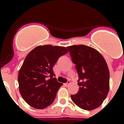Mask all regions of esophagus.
I'll list each match as a JSON object with an SVG mask.
<instances>
[{"mask_svg":"<svg viewBox=\"0 0 124 124\" xmlns=\"http://www.w3.org/2000/svg\"><path fill=\"white\" fill-rule=\"evenodd\" d=\"M70 84V81H68V82H67V83H65V84H64V85L65 86H68V85H69Z\"/></svg>","mask_w":124,"mask_h":124,"instance_id":"obj_1","label":"esophagus"}]
</instances>
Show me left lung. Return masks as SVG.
Instances as JSON below:
<instances>
[{"mask_svg": "<svg viewBox=\"0 0 124 124\" xmlns=\"http://www.w3.org/2000/svg\"><path fill=\"white\" fill-rule=\"evenodd\" d=\"M67 48L79 77L78 92L71 95V100L82 109H95L102 104L109 91L107 63L100 53L92 47L74 45Z\"/></svg>", "mask_w": 124, "mask_h": 124, "instance_id": "left-lung-1", "label": "left lung"}]
</instances>
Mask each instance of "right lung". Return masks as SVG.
Segmentation results:
<instances>
[{"instance_id": "obj_1", "label": "right lung", "mask_w": 124, "mask_h": 124, "mask_svg": "<svg viewBox=\"0 0 124 124\" xmlns=\"http://www.w3.org/2000/svg\"><path fill=\"white\" fill-rule=\"evenodd\" d=\"M68 53L64 47L37 46L25 58L19 70V91L31 107L43 109L53 103L62 83L55 78L53 67L59 57Z\"/></svg>"}]
</instances>
